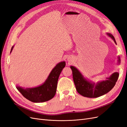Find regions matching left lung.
Wrapping results in <instances>:
<instances>
[{
    "label": "left lung",
    "instance_id": "obj_1",
    "mask_svg": "<svg viewBox=\"0 0 127 127\" xmlns=\"http://www.w3.org/2000/svg\"><path fill=\"white\" fill-rule=\"evenodd\" d=\"M107 34L117 44L114 36L109 33H107ZM118 59V63H120L119 57ZM70 67L72 70L73 81L77 92L83 96L88 98L98 97L108 93L115 86L119 75L118 72H115L111 75L109 77L106 78V81L95 84V83L88 81L84 78L76 67L73 66H71Z\"/></svg>",
    "mask_w": 127,
    "mask_h": 127
}]
</instances>
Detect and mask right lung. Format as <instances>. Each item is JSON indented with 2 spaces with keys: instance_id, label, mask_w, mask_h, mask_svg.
Here are the masks:
<instances>
[{
  "instance_id": "1",
  "label": "right lung",
  "mask_w": 127,
  "mask_h": 127,
  "mask_svg": "<svg viewBox=\"0 0 127 127\" xmlns=\"http://www.w3.org/2000/svg\"><path fill=\"white\" fill-rule=\"evenodd\" d=\"M13 46L11 49H13ZM65 66V62L58 63L52 70L45 82L41 85L33 88H23L17 86V90L26 99L33 102H42L48 101L55 95L60 75Z\"/></svg>"
}]
</instances>
